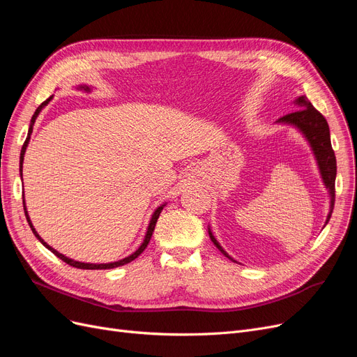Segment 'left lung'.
I'll return each instance as SVG.
<instances>
[{
	"instance_id": "obj_1",
	"label": "left lung",
	"mask_w": 357,
	"mask_h": 357,
	"mask_svg": "<svg viewBox=\"0 0 357 357\" xmlns=\"http://www.w3.org/2000/svg\"><path fill=\"white\" fill-rule=\"evenodd\" d=\"M295 103L296 105H300L301 109L286 114V116L278 120V123L295 126V128L304 135L310 146L313 149L321 179H324V183L326 185L331 195V209L326 218V224H328L333 211V203H335V176H337V160H335V153H333L332 145H331L329 126L325 117L321 116V114L312 105V102H310L305 96H300L295 100ZM209 237L213 241V245L220 249L227 258L234 261L221 248V245L218 243L211 231V228H209Z\"/></svg>"
}]
</instances>
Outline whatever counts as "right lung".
<instances>
[{
    "label": "right lung",
    "mask_w": 357,
    "mask_h": 357,
    "mask_svg": "<svg viewBox=\"0 0 357 357\" xmlns=\"http://www.w3.org/2000/svg\"><path fill=\"white\" fill-rule=\"evenodd\" d=\"M78 89L86 90V91H90V87H89V86H78ZM50 100H52V96H50L49 99H45V100L41 103V105L37 108V111L33 112V116H32V119H31V124H29V130H28L26 141H25L24 146H22V151H20V176H22V167H24V155H25V151H26L28 142H29V139H31V133H32L33 123H36V119L38 117V114L41 112V109H43L45 105H47V103H49ZM24 203H25V200H24ZM163 206H165V204L160 206V208H157V209H155V212L153 213V216H151V221H149V225H148V229H146L145 238H144V241H142V245L139 246V249H137L136 252H133V254H132L130 257H128V258L120 259V261H116V262H108V264H87V262H79V261H74V259H71V258H66L65 255L59 254V252H57L56 249H53L52 246H49L47 243H45V241L40 237V234L36 231V228H33V225H32V222H31V220H29V215H28V212H26V206H25V204H24V209H25L26 221H28V224H29V227H31V229H32V233L36 234V237L41 241V243H43L45 248H47L49 250H52L53 254H54L57 258H61L63 262L70 264L71 267H75V268H83V270H107V268H116V267L124 266V264H129V262H132L135 258H137V257H139V255L142 254V252L145 250V248L148 246L149 240H151V236H153V231H154V228H155V224H157L158 216H160V213H162V211H163Z\"/></svg>",
    "instance_id": "obj_1"
}]
</instances>
